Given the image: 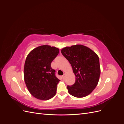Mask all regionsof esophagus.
I'll return each mask as SVG.
<instances>
[{"label": "esophagus", "mask_w": 124, "mask_h": 124, "mask_svg": "<svg viewBox=\"0 0 124 124\" xmlns=\"http://www.w3.org/2000/svg\"><path fill=\"white\" fill-rule=\"evenodd\" d=\"M65 77H66V74H65L64 73V74H63V76H62V78H63V79H64V78H65Z\"/></svg>", "instance_id": "1"}]
</instances>
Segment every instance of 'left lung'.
Instances as JSON below:
<instances>
[{
  "label": "left lung",
  "mask_w": 124,
  "mask_h": 124,
  "mask_svg": "<svg viewBox=\"0 0 124 124\" xmlns=\"http://www.w3.org/2000/svg\"><path fill=\"white\" fill-rule=\"evenodd\" d=\"M62 54L72 67L76 82L67 86L71 95L82 98L89 95L98 83L100 67L98 56L91 48L77 44L62 49Z\"/></svg>",
  "instance_id": "1"
}]
</instances>
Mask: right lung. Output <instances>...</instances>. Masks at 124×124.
I'll use <instances>...</instances> for the list:
<instances>
[{
  "label": "right lung",
  "instance_id": "obj_1",
  "mask_svg": "<svg viewBox=\"0 0 124 124\" xmlns=\"http://www.w3.org/2000/svg\"><path fill=\"white\" fill-rule=\"evenodd\" d=\"M58 53V48L44 45L34 48L26 57L24 81L29 93L37 99L47 100L56 95L60 80L51 65Z\"/></svg>",
  "mask_w": 124,
  "mask_h": 124
}]
</instances>
